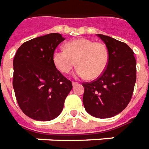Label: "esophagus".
Wrapping results in <instances>:
<instances>
[{
  "label": "esophagus",
  "mask_w": 149,
  "mask_h": 149,
  "mask_svg": "<svg viewBox=\"0 0 149 149\" xmlns=\"http://www.w3.org/2000/svg\"><path fill=\"white\" fill-rule=\"evenodd\" d=\"M78 84L77 83H75V82H72V85L73 86H75V85H77Z\"/></svg>",
  "instance_id": "obj_1"
}]
</instances>
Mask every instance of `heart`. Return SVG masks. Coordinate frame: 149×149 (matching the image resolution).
Listing matches in <instances>:
<instances>
[{"mask_svg":"<svg viewBox=\"0 0 149 149\" xmlns=\"http://www.w3.org/2000/svg\"><path fill=\"white\" fill-rule=\"evenodd\" d=\"M53 61L57 70L64 74L70 72L77 64L76 76L94 79L100 77L107 67L109 52L102 43L80 38L67 42L65 49H56Z\"/></svg>","mask_w":149,"mask_h":149,"instance_id":"b5f03b06","label":"heart"}]
</instances>
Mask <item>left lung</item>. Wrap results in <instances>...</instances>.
Listing matches in <instances>:
<instances>
[{
	"label": "left lung",
	"instance_id": "obj_1",
	"mask_svg": "<svg viewBox=\"0 0 149 149\" xmlns=\"http://www.w3.org/2000/svg\"><path fill=\"white\" fill-rule=\"evenodd\" d=\"M109 52V62L97 79L84 83L83 102L86 111L97 118H109L126 109L136 81V61L127 44L98 34Z\"/></svg>",
	"mask_w": 149,
	"mask_h": 149
}]
</instances>
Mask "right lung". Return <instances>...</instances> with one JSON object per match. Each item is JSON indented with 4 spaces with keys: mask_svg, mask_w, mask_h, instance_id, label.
<instances>
[{
    "mask_svg": "<svg viewBox=\"0 0 149 149\" xmlns=\"http://www.w3.org/2000/svg\"><path fill=\"white\" fill-rule=\"evenodd\" d=\"M65 40L51 33L23 43L14 56V87L19 107L37 121H50L63 109L72 84L56 68L53 52Z\"/></svg>",
    "mask_w": 149,
    "mask_h": 149,
    "instance_id": "obj_1",
    "label": "right lung"
}]
</instances>
